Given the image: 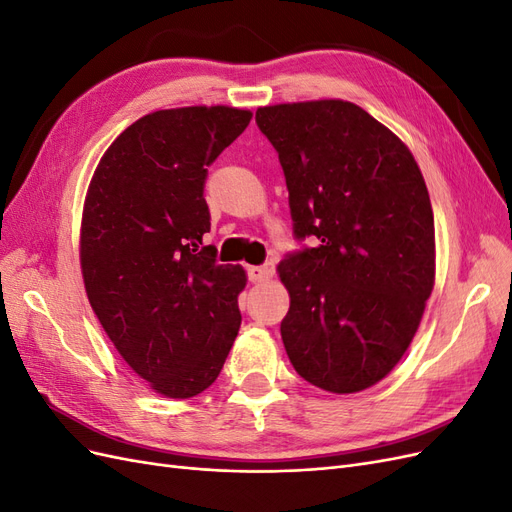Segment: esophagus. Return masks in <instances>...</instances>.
<instances>
[{
  "label": "esophagus",
  "instance_id": "obj_1",
  "mask_svg": "<svg viewBox=\"0 0 512 512\" xmlns=\"http://www.w3.org/2000/svg\"><path fill=\"white\" fill-rule=\"evenodd\" d=\"M273 273H275L273 262H265V265H260V267H250V269H247V275H250V280L256 282V284L269 282L271 277H273Z\"/></svg>",
  "mask_w": 512,
  "mask_h": 512
}]
</instances>
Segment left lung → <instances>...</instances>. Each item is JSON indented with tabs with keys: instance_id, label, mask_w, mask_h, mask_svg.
<instances>
[{
	"instance_id": "left-lung-1",
	"label": "left lung",
	"mask_w": 512,
	"mask_h": 512,
	"mask_svg": "<svg viewBox=\"0 0 512 512\" xmlns=\"http://www.w3.org/2000/svg\"><path fill=\"white\" fill-rule=\"evenodd\" d=\"M256 123L288 185L294 235L316 247L277 265L290 294L282 339L292 367L348 395L393 371L436 282V230L412 151L361 106H260Z\"/></svg>"
}]
</instances>
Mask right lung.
<instances>
[{
    "instance_id": "1",
    "label": "right lung",
    "mask_w": 512,
    "mask_h": 512,
    "mask_svg": "<svg viewBox=\"0 0 512 512\" xmlns=\"http://www.w3.org/2000/svg\"><path fill=\"white\" fill-rule=\"evenodd\" d=\"M250 119L222 104L153 111L104 151L85 194L89 305L121 359L168 399L209 389L239 333L247 275L203 243V188L207 166Z\"/></svg>"
}]
</instances>
